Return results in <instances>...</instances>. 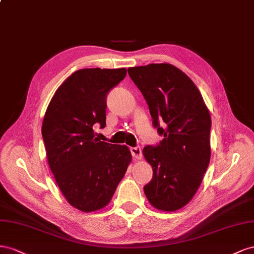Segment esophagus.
Masks as SVG:
<instances>
[{"mask_svg":"<svg viewBox=\"0 0 254 254\" xmlns=\"http://www.w3.org/2000/svg\"><path fill=\"white\" fill-rule=\"evenodd\" d=\"M131 153L134 156L135 159H140L141 158V149L139 147H134L131 148Z\"/></svg>","mask_w":254,"mask_h":254,"instance_id":"34e87169","label":"esophagus"}]
</instances>
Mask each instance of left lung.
I'll return each instance as SVG.
<instances>
[{
  "label": "left lung",
  "mask_w": 254,
  "mask_h": 254,
  "mask_svg": "<svg viewBox=\"0 0 254 254\" xmlns=\"http://www.w3.org/2000/svg\"><path fill=\"white\" fill-rule=\"evenodd\" d=\"M127 72L147 101L153 126L164 136L158 146L142 150L153 169L143 191L159 211H178L197 192L209 164L211 115L197 86L173 64H150Z\"/></svg>",
  "instance_id": "obj_1"
}]
</instances>
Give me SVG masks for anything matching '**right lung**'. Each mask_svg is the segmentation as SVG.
I'll use <instances>...</instances> for the list:
<instances>
[{"label": "right lung", "instance_id": "add662e5", "mask_svg": "<svg viewBox=\"0 0 254 254\" xmlns=\"http://www.w3.org/2000/svg\"><path fill=\"white\" fill-rule=\"evenodd\" d=\"M127 69H81L51 99L41 133L48 163L68 203L95 212L110 203L132 162L127 146L101 141L93 127L106 126V97Z\"/></svg>", "mask_w": 254, "mask_h": 254}]
</instances>
